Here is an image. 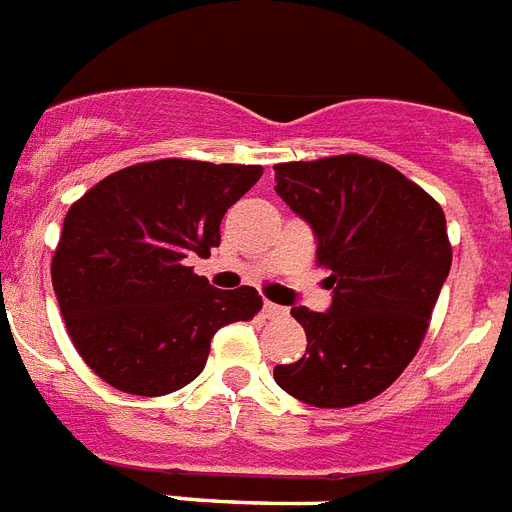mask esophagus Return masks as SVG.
I'll return each instance as SVG.
<instances>
[{"mask_svg": "<svg viewBox=\"0 0 512 512\" xmlns=\"http://www.w3.org/2000/svg\"><path fill=\"white\" fill-rule=\"evenodd\" d=\"M263 313L268 316V319H281V316H287V308H281V305L276 303H265Z\"/></svg>", "mask_w": 512, "mask_h": 512, "instance_id": "obj_1", "label": "esophagus"}]
</instances>
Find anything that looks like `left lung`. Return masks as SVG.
Segmentation results:
<instances>
[{
  "instance_id": "obj_1",
  "label": "left lung",
  "mask_w": 512,
  "mask_h": 512,
  "mask_svg": "<svg viewBox=\"0 0 512 512\" xmlns=\"http://www.w3.org/2000/svg\"><path fill=\"white\" fill-rule=\"evenodd\" d=\"M276 193L316 233L335 289L327 313L292 308L308 348L279 364L281 390L319 409L380 396L417 356L449 268L444 209L396 167L361 154L284 162Z\"/></svg>"
}]
</instances>
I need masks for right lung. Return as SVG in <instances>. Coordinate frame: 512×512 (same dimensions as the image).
Masks as SVG:
<instances>
[{
    "mask_svg": "<svg viewBox=\"0 0 512 512\" xmlns=\"http://www.w3.org/2000/svg\"><path fill=\"white\" fill-rule=\"evenodd\" d=\"M260 177L257 164L156 159L103 177L71 204L52 287L100 380L167 396L199 377L217 329L260 313L257 289H215L185 265L220 244V220Z\"/></svg>",
    "mask_w": 512,
    "mask_h": 512,
    "instance_id": "right-lung-1",
    "label": "right lung"
}]
</instances>
